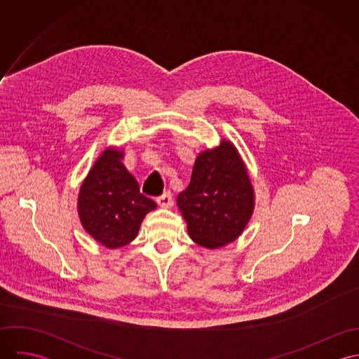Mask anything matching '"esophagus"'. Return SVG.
Returning a JSON list of instances; mask_svg holds the SVG:
<instances>
[{"mask_svg":"<svg viewBox=\"0 0 359 359\" xmlns=\"http://www.w3.org/2000/svg\"><path fill=\"white\" fill-rule=\"evenodd\" d=\"M156 202H157V205H160L161 208H170V207H172V205H174L172 196H171L170 192H165V194H163L161 196H158Z\"/></svg>","mask_w":359,"mask_h":359,"instance_id":"obj_1","label":"esophagus"}]
</instances>
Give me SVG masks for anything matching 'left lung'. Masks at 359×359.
Masks as SVG:
<instances>
[{
  "label": "left lung",
  "instance_id": "left-lung-1",
  "mask_svg": "<svg viewBox=\"0 0 359 359\" xmlns=\"http://www.w3.org/2000/svg\"><path fill=\"white\" fill-rule=\"evenodd\" d=\"M255 188L236 147L226 140L198 154L177 205L191 239L205 249L236 241L255 211Z\"/></svg>",
  "mask_w": 359,
  "mask_h": 359
}]
</instances>
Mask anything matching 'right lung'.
I'll return each instance as SVG.
<instances>
[{
    "label": "right lung",
    "instance_id": "right-lung-1",
    "mask_svg": "<svg viewBox=\"0 0 359 359\" xmlns=\"http://www.w3.org/2000/svg\"><path fill=\"white\" fill-rule=\"evenodd\" d=\"M123 157L121 149H104L84 178L77 199L83 228L110 250L133 242L145 215L157 207L140 192Z\"/></svg>",
    "mask_w": 359,
    "mask_h": 359
}]
</instances>
